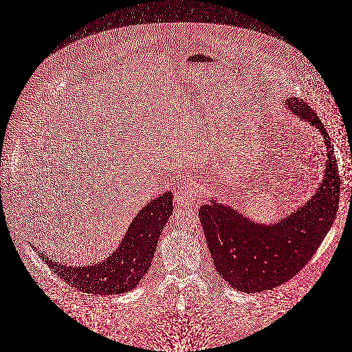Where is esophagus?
Here are the masks:
<instances>
[{
    "label": "esophagus",
    "instance_id": "34e87169",
    "mask_svg": "<svg viewBox=\"0 0 352 352\" xmlns=\"http://www.w3.org/2000/svg\"><path fill=\"white\" fill-rule=\"evenodd\" d=\"M199 191L194 188L191 184H183L175 195V200L178 206H195V204L199 203Z\"/></svg>",
    "mask_w": 352,
    "mask_h": 352
}]
</instances>
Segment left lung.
<instances>
[{"instance_id": "obj_1", "label": "left lung", "mask_w": 352, "mask_h": 352, "mask_svg": "<svg viewBox=\"0 0 352 352\" xmlns=\"http://www.w3.org/2000/svg\"><path fill=\"white\" fill-rule=\"evenodd\" d=\"M286 105L317 127L324 139V179L315 196L270 226L257 225L214 200L199 209L214 267L236 290H269L296 276L315 255L337 216L340 174L327 129L303 100L287 98Z\"/></svg>"}]
</instances>
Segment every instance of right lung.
Segmentation results:
<instances>
[{"mask_svg":"<svg viewBox=\"0 0 352 352\" xmlns=\"http://www.w3.org/2000/svg\"><path fill=\"white\" fill-rule=\"evenodd\" d=\"M173 208L171 192L149 201L133 219L118 250L100 264L66 267L41 257L58 277L78 290L98 295L123 294L133 289L151 267L158 238Z\"/></svg>","mask_w":352,"mask_h":352,"instance_id":"obj_1","label":"right lung"}]
</instances>
